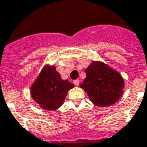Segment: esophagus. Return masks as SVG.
<instances>
[{
	"label": "esophagus",
	"mask_w": 147,
	"mask_h": 147,
	"mask_svg": "<svg viewBox=\"0 0 147 147\" xmlns=\"http://www.w3.org/2000/svg\"><path fill=\"white\" fill-rule=\"evenodd\" d=\"M74 84L76 85V86H79V84H80V80H76L73 81Z\"/></svg>",
	"instance_id": "34e87169"
}]
</instances>
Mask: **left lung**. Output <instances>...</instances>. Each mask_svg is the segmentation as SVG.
I'll list each match as a JSON object with an SVG mask.
<instances>
[{
    "instance_id": "obj_1",
    "label": "left lung",
    "mask_w": 147,
    "mask_h": 147,
    "mask_svg": "<svg viewBox=\"0 0 147 147\" xmlns=\"http://www.w3.org/2000/svg\"><path fill=\"white\" fill-rule=\"evenodd\" d=\"M85 71L86 76L80 86L94 105L106 107L115 104L122 97L125 87L123 77L108 64L93 61Z\"/></svg>"
}]
</instances>
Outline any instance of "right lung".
Here are the masks:
<instances>
[{
    "label": "right lung",
    "mask_w": 147,
    "mask_h": 147,
    "mask_svg": "<svg viewBox=\"0 0 147 147\" xmlns=\"http://www.w3.org/2000/svg\"><path fill=\"white\" fill-rule=\"evenodd\" d=\"M74 84L62 80L55 65L45 64L30 86V95L39 106L55 111L64 103L68 90Z\"/></svg>",
    "instance_id": "add662e5"
}]
</instances>
